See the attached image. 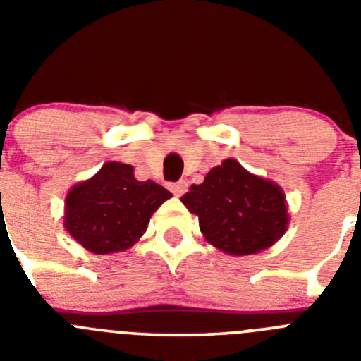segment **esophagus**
<instances>
[{
    "mask_svg": "<svg viewBox=\"0 0 361 361\" xmlns=\"http://www.w3.org/2000/svg\"><path fill=\"white\" fill-rule=\"evenodd\" d=\"M170 190H171V193H175L177 197H180V195H184V193H186L188 183H186V180H178V183L170 184Z\"/></svg>",
    "mask_w": 361,
    "mask_h": 361,
    "instance_id": "esophagus-1",
    "label": "esophagus"
}]
</instances>
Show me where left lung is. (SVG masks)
Listing matches in <instances>:
<instances>
[{
    "label": "left lung",
    "mask_w": 361,
    "mask_h": 361,
    "mask_svg": "<svg viewBox=\"0 0 361 361\" xmlns=\"http://www.w3.org/2000/svg\"><path fill=\"white\" fill-rule=\"evenodd\" d=\"M183 204L199 216L204 238L233 257L257 255L288 231L286 193L269 178L251 173L235 159H224L193 184Z\"/></svg>",
    "instance_id": "1"
}]
</instances>
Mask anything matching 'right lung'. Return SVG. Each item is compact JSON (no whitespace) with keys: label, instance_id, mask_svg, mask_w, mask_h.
<instances>
[{"label":"right lung","instance_id":"add662e5","mask_svg":"<svg viewBox=\"0 0 361 361\" xmlns=\"http://www.w3.org/2000/svg\"><path fill=\"white\" fill-rule=\"evenodd\" d=\"M171 193L153 180H137L133 166L110 161L65 197V229L95 255L128 250Z\"/></svg>","mask_w":361,"mask_h":361}]
</instances>
